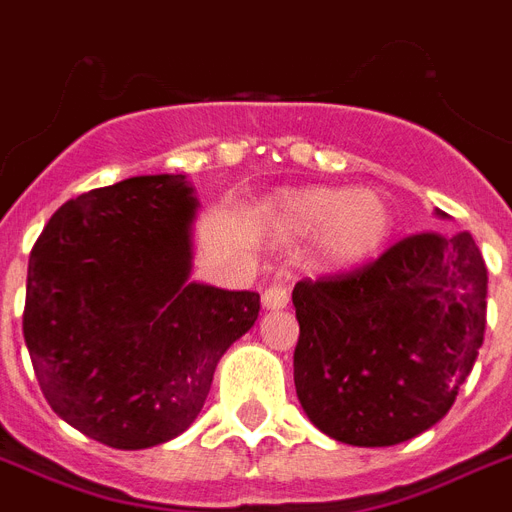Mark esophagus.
<instances>
[{
    "label": "esophagus",
    "mask_w": 512,
    "mask_h": 512,
    "mask_svg": "<svg viewBox=\"0 0 512 512\" xmlns=\"http://www.w3.org/2000/svg\"><path fill=\"white\" fill-rule=\"evenodd\" d=\"M287 305H289L287 287H281V284H271V287L263 292L265 311H281V308H287Z\"/></svg>",
    "instance_id": "34e87169"
}]
</instances>
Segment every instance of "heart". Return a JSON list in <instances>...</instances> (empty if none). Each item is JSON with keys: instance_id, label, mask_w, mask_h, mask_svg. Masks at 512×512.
Listing matches in <instances>:
<instances>
[{"instance_id": "1", "label": "heart", "mask_w": 512, "mask_h": 512, "mask_svg": "<svg viewBox=\"0 0 512 512\" xmlns=\"http://www.w3.org/2000/svg\"><path fill=\"white\" fill-rule=\"evenodd\" d=\"M276 228L284 239H313L311 260L321 271H358L388 249L396 207L377 188L308 185L276 201Z\"/></svg>"}]
</instances>
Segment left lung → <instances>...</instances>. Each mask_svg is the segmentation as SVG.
<instances>
[{"label": "left lung", "instance_id": "8db88e82", "mask_svg": "<svg viewBox=\"0 0 512 512\" xmlns=\"http://www.w3.org/2000/svg\"><path fill=\"white\" fill-rule=\"evenodd\" d=\"M292 303L308 420L342 444L396 446L444 420L473 372L486 265L470 233H414L358 271L300 281Z\"/></svg>", "mask_w": 512, "mask_h": 512}]
</instances>
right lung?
I'll list each match as a JSON object with an SVG mask.
<instances>
[{"instance_id": "right-lung-1", "label": "right lung", "mask_w": 512, "mask_h": 512, "mask_svg": "<svg viewBox=\"0 0 512 512\" xmlns=\"http://www.w3.org/2000/svg\"><path fill=\"white\" fill-rule=\"evenodd\" d=\"M196 212L185 175L130 177L66 201L31 249L36 380L100 444L148 449L191 428L223 353L255 327L257 292L191 281Z\"/></svg>"}]
</instances>
